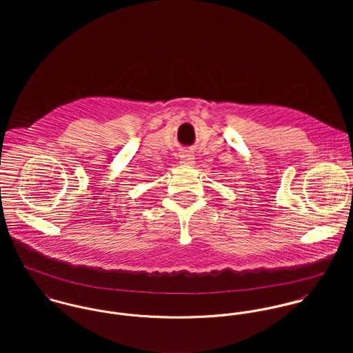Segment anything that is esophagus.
Instances as JSON below:
<instances>
[{
  "instance_id": "1",
  "label": "esophagus",
  "mask_w": 353,
  "mask_h": 353,
  "mask_svg": "<svg viewBox=\"0 0 353 353\" xmlns=\"http://www.w3.org/2000/svg\"><path fill=\"white\" fill-rule=\"evenodd\" d=\"M181 161L183 164H193L194 163V154L189 153V152H185V153L181 154Z\"/></svg>"
}]
</instances>
